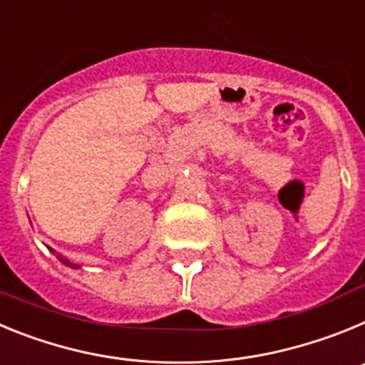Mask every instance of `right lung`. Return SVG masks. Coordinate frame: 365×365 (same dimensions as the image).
Wrapping results in <instances>:
<instances>
[{
  "instance_id": "add662e5",
  "label": "right lung",
  "mask_w": 365,
  "mask_h": 365,
  "mask_svg": "<svg viewBox=\"0 0 365 365\" xmlns=\"http://www.w3.org/2000/svg\"><path fill=\"white\" fill-rule=\"evenodd\" d=\"M63 263H67V265H69V261H63Z\"/></svg>"
}]
</instances>
